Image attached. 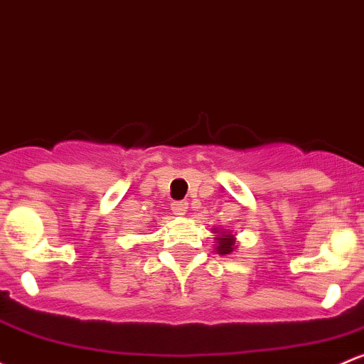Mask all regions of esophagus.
I'll list each match as a JSON object with an SVG mask.
<instances>
[{
    "label": "esophagus",
    "mask_w": 364,
    "mask_h": 364,
    "mask_svg": "<svg viewBox=\"0 0 364 364\" xmlns=\"http://www.w3.org/2000/svg\"><path fill=\"white\" fill-rule=\"evenodd\" d=\"M171 210H173L174 215H179V218H181V215H185L186 210H188V202H173L171 203Z\"/></svg>",
    "instance_id": "esophagus-1"
}]
</instances>
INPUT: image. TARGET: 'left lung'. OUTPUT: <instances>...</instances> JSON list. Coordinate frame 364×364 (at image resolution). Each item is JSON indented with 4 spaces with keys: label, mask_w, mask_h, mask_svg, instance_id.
Wrapping results in <instances>:
<instances>
[{
    "label": "left lung",
    "mask_w": 364,
    "mask_h": 364,
    "mask_svg": "<svg viewBox=\"0 0 364 364\" xmlns=\"http://www.w3.org/2000/svg\"><path fill=\"white\" fill-rule=\"evenodd\" d=\"M213 233H215L214 240H215V252L219 255H226V254H231L233 250H237V245H235V235L231 230H218V228H214Z\"/></svg>",
    "instance_id": "8db88e82"
}]
</instances>
